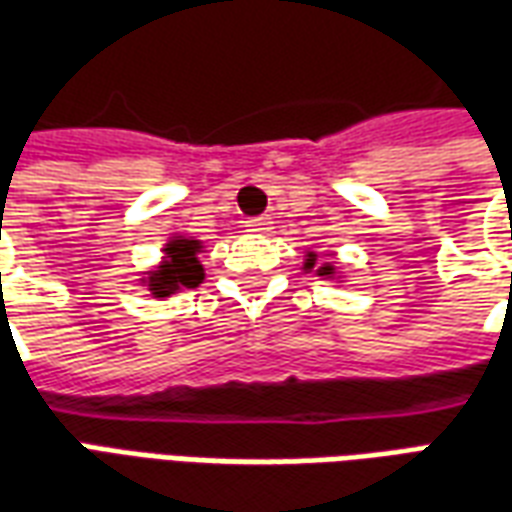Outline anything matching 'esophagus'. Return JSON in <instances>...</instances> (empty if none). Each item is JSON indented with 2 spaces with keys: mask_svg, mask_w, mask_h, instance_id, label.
Masks as SVG:
<instances>
[{
  "mask_svg": "<svg viewBox=\"0 0 512 512\" xmlns=\"http://www.w3.org/2000/svg\"><path fill=\"white\" fill-rule=\"evenodd\" d=\"M246 232H255V235H266L271 232V219L268 216H255V219H249L244 224Z\"/></svg>",
  "mask_w": 512,
  "mask_h": 512,
  "instance_id": "34e87169",
  "label": "esophagus"
}]
</instances>
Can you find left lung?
<instances>
[{"mask_svg":"<svg viewBox=\"0 0 512 512\" xmlns=\"http://www.w3.org/2000/svg\"><path fill=\"white\" fill-rule=\"evenodd\" d=\"M316 260H318L316 252H307L305 271H313V268H316L318 277H335V266H332V263H318L316 266Z\"/></svg>","mask_w":512,"mask_h":512,"instance_id":"left-lung-1","label":"left lung"}]
</instances>
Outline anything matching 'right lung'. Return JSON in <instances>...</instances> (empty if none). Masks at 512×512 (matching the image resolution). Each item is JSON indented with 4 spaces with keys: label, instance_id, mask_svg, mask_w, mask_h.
<instances>
[{
    "label": "right lung",
    "instance_id": "1",
    "mask_svg": "<svg viewBox=\"0 0 512 512\" xmlns=\"http://www.w3.org/2000/svg\"><path fill=\"white\" fill-rule=\"evenodd\" d=\"M199 252H202V241L194 238H171L166 249H163V260L155 271H146L144 285L152 291L157 299H166L171 293L182 291V288H196L205 280V268L199 263Z\"/></svg>",
    "mask_w": 512,
    "mask_h": 512
}]
</instances>
